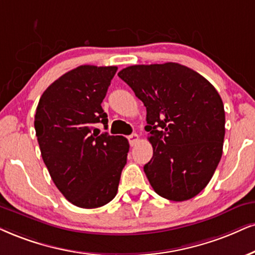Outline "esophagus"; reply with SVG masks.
<instances>
[{
	"instance_id": "34e87169",
	"label": "esophagus",
	"mask_w": 255,
	"mask_h": 255,
	"mask_svg": "<svg viewBox=\"0 0 255 255\" xmlns=\"http://www.w3.org/2000/svg\"><path fill=\"white\" fill-rule=\"evenodd\" d=\"M128 142H130V144L131 145H136V143L138 142V140H139V138H138V134L137 133H132V134H130V136L128 137Z\"/></svg>"
}]
</instances>
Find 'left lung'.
<instances>
[{
	"label": "left lung",
	"mask_w": 255,
	"mask_h": 255,
	"mask_svg": "<svg viewBox=\"0 0 255 255\" xmlns=\"http://www.w3.org/2000/svg\"><path fill=\"white\" fill-rule=\"evenodd\" d=\"M118 77L146 108L153 155L144 172L153 190L176 202L193 199L212 180L222 156L226 119L218 91L176 62L128 66Z\"/></svg>",
	"instance_id": "1"
}]
</instances>
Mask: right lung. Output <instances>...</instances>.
<instances>
[{
  "mask_svg": "<svg viewBox=\"0 0 255 255\" xmlns=\"http://www.w3.org/2000/svg\"><path fill=\"white\" fill-rule=\"evenodd\" d=\"M118 67L83 65L47 87L35 113L41 156L53 182L72 204L98 208L117 195L128 142L100 133L108 127L102 103Z\"/></svg>",
  "mask_w": 255,
  "mask_h": 255,
  "instance_id": "obj_1",
  "label": "right lung"
}]
</instances>
